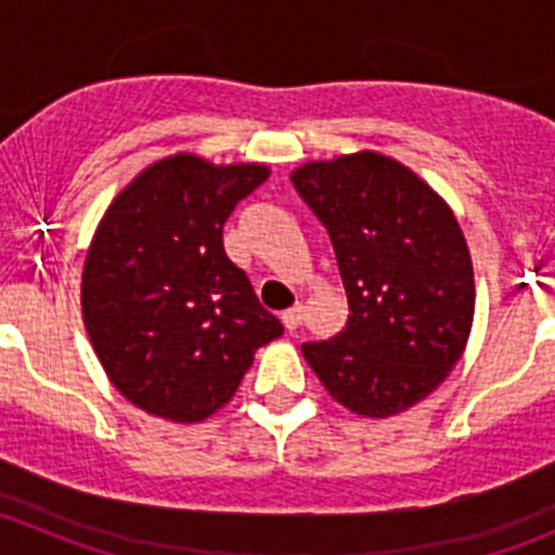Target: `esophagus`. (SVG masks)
Listing matches in <instances>:
<instances>
[{"label": "esophagus", "instance_id": "obj_1", "mask_svg": "<svg viewBox=\"0 0 555 555\" xmlns=\"http://www.w3.org/2000/svg\"><path fill=\"white\" fill-rule=\"evenodd\" d=\"M281 320H283V327H286L288 333H294L302 325V306H294L288 308V311H283Z\"/></svg>", "mask_w": 555, "mask_h": 555}]
</instances>
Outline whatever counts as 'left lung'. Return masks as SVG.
<instances>
[{"label": "left lung", "instance_id": "8db88e82", "mask_svg": "<svg viewBox=\"0 0 555 555\" xmlns=\"http://www.w3.org/2000/svg\"><path fill=\"white\" fill-rule=\"evenodd\" d=\"M292 183L331 235L350 306L345 331L306 341L302 356L345 409L400 414L467 347L475 281L464 233L425 180L377 152L313 160Z\"/></svg>", "mask_w": 555, "mask_h": 555}]
</instances>
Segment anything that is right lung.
<instances>
[{"instance_id": "add662e5", "label": "right lung", "mask_w": 555, "mask_h": 555, "mask_svg": "<svg viewBox=\"0 0 555 555\" xmlns=\"http://www.w3.org/2000/svg\"><path fill=\"white\" fill-rule=\"evenodd\" d=\"M269 169L180 152L105 210L82 269V322L111 384L141 411L199 423L283 333L230 261L222 228Z\"/></svg>"}]
</instances>
